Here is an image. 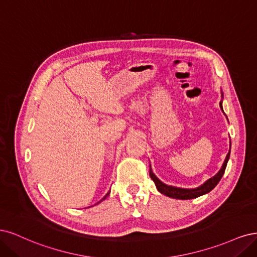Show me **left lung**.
I'll return each mask as SVG.
<instances>
[{
    "label": "left lung",
    "instance_id": "1",
    "mask_svg": "<svg viewBox=\"0 0 257 257\" xmlns=\"http://www.w3.org/2000/svg\"><path fill=\"white\" fill-rule=\"evenodd\" d=\"M221 94H222V92H221ZM222 98H223V94H222ZM220 107H221V110L223 111L222 101H220ZM223 113H224V112H223ZM229 154H230V144H229V152L226 155L224 163H223L220 171L213 177H211V178L207 180L206 183H204L202 186L197 187L195 189H184V188H177V187L165 185L164 183H162V181L159 178H157V176L155 175L153 170H152L151 165H150V175H151V178L154 180V183H155L157 189H158V191L160 193L167 195L169 197L178 198V200H191V198H195V197H198V196L210 192L211 190L218 185V183L220 181V179L222 178L223 174H224V171L226 169V164H227V161L229 159Z\"/></svg>",
    "mask_w": 257,
    "mask_h": 257
}]
</instances>
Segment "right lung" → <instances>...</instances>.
Wrapping results in <instances>:
<instances>
[{
  "label": "right lung",
  "mask_w": 257,
  "mask_h": 257,
  "mask_svg": "<svg viewBox=\"0 0 257 257\" xmlns=\"http://www.w3.org/2000/svg\"><path fill=\"white\" fill-rule=\"evenodd\" d=\"M109 193H110V192H109ZM109 193H107V194H106V195H105V196H104V197H103V198H102V200H101V201H100V202H102V201H103V200H105V197H106V196H107V195H109ZM100 202H98V203H100ZM98 203H97V204H98Z\"/></svg>",
  "instance_id": "right-lung-1"
}]
</instances>
